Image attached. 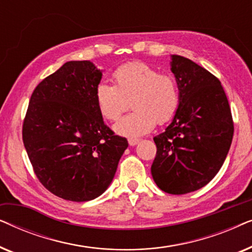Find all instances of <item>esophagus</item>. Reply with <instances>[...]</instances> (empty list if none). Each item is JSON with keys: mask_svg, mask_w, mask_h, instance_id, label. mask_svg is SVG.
<instances>
[{"mask_svg": "<svg viewBox=\"0 0 252 252\" xmlns=\"http://www.w3.org/2000/svg\"><path fill=\"white\" fill-rule=\"evenodd\" d=\"M140 142V140L139 139H128V143H129V146L130 147H134V146H136L137 143Z\"/></svg>", "mask_w": 252, "mask_h": 252, "instance_id": "esophagus-1", "label": "esophagus"}]
</instances>
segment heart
<instances>
[{"label": "heart", "mask_w": 252, "mask_h": 252, "mask_svg": "<svg viewBox=\"0 0 252 252\" xmlns=\"http://www.w3.org/2000/svg\"><path fill=\"white\" fill-rule=\"evenodd\" d=\"M113 79L116 85L99 82L95 98L99 112L108 120L118 119L132 103L134 111L113 126L119 135H144L156 123H166L177 112L180 92L173 75L161 74L144 62H130L117 68Z\"/></svg>", "instance_id": "1"}]
</instances>
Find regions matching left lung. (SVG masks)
Wrapping results in <instances>:
<instances>
[{
	"mask_svg": "<svg viewBox=\"0 0 252 252\" xmlns=\"http://www.w3.org/2000/svg\"><path fill=\"white\" fill-rule=\"evenodd\" d=\"M171 71L180 104L170 125L154 141V181L168 194L182 195L208 185L221 168L233 140L234 125L221 84L204 67L171 55Z\"/></svg>",
	"mask_w": 252,
	"mask_h": 252,
	"instance_id": "8db88e82",
	"label": "left lung"
}]
</instances>
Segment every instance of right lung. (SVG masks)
Returning <instances> with one entry per match:
<instances>
[{
    "instance_id": "add662e5",
    "label": "right lung",
    "mask_w": 252,
    "mask_h": 252,
    "mask_svg": "<svg viewBox=\"0 0 252 252\" xmlns=\"http://www.w3.org/2000/svg\"><path fill=\"white\" fill-rule=\"evenodd\" d=\"M102 74L89 61L66 62L36 86L24 120V146L37 179L67 201L102 195L128 147L98 110L95 92Z\"/></svg>"
}]
</instances>
